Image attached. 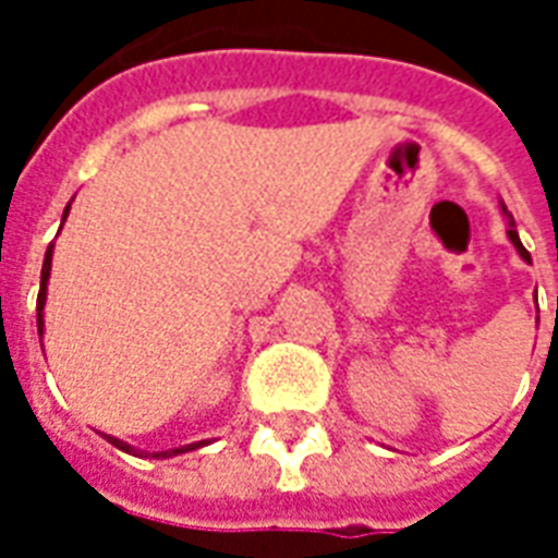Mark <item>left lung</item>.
<instances>
[{
    "mask_svg": "<svg viewBox=\"0 0 558 558\" xmlns=\"http://www.w3.org/2000/svg\"><path fill=\"white\" fill-rule=\"evenodd\" d=\"M505 218H508V239L514 242V247H517V251H520V256H523L526 263H532V256H529V251H526V247H523V242H520V235H517V230H514V218H511L508 211H505Z\"/></svg>",
    "mask_w": 558,
    "mask_h": 558,
    "instance_id": "1",
    "label": "left lung"
}]
</instances>
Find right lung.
<instances>
[{"label": "right lung", "instance_id": "1", "mask_svg": "<svg viewBox=\"0 0 558 558\" xmlns=\"http://www.w3.org/2000/svg\"><path fill=\"white\" fill-rule=\"evenodd\" d=\"M71 208V206H68ZM68 208L62 218H68ZM50 263H53V244L47 247V254H44V268H41V290H38V331H44V302H47V280H50ZM107 442H113L116 448H122V451H134L131 445L119 442V439H113V436H107ZM191 448H196V445H184V448H172V451H160V454H151V457H172V454H184V451H191Z\"/></svg>", "mask_w": 558, "mask_h": 558}]
</instances>
